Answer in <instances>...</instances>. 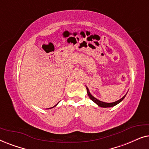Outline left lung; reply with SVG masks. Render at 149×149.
<instances>
[{
    "label": "left lung",
    "instance_id": "left-lung-1",
    "mask_svg": "<svg viewBox=\"0 0 149 149\" xmlns=\"http://www.w3.org/2000/svg\"><path fill=\"white\" fill-rule=\"evenodd\" d=\"M86 89H87V94H88V96L89 97V98H90L93 102H95V104H97L98 105L99 107H103V108L112 107H114V106L117 105V104H119V102H121L122 100H123L124 98H125V95H125L123 97H122V98L119 100L115 102H113V103H106V102H104L100 101L99 100H97V99L95 98V97H93V95L91 94L90 92H89V89L87 88V87H86Z\"/></svg>",
    "mask_w": 149,
    "mask_h": 149
}]
</instances>
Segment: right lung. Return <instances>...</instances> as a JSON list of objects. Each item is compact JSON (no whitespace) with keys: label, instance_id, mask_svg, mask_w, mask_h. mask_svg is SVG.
Here are the masks:
<instances>
[{"label":"right lung","instance_id":"1","mask_svg":"<svg viewBox=\"0 0 149 149\" xmlns=\"http://www.w3.org/2000/svg\"><path fill=\"white\" fill-rule=\"evenodd\" d=\"M56 105H57V104H56ZM56 106H54V107H56ZM52 108H53V107H52Z\"/></svg>","mask_w":149,"mask_h":149}]
</instances>
